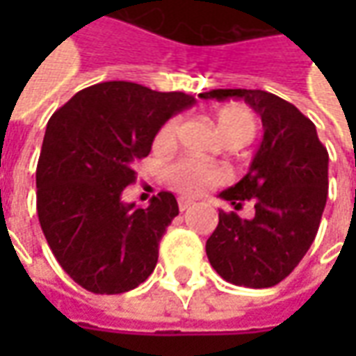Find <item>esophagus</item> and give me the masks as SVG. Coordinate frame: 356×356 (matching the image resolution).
I'll return each instance as SVG.
<instances>
[{"instance_id": "1", "label": "esophagus", "mask_w": 356, "mask_h": 356, "mask_svg": "<svg viewBox=\"0 0 356 356\" xmlns=\"http://www.w3.org/2000/svg\"><path fill=\"white\" fill-rule=\"evenodd\" d=\"M192 204H194V202H192V200H188V198L178 200V208H180V212H186V210H188V208H190Z\"/></svg>"}]
</instances>
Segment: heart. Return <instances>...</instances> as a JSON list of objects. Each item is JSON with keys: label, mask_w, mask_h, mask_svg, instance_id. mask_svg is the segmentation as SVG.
Masks as SVG:
<instances>
[{"label": "heart", "mask_w": 356, "mask_h": 356, "mask_svg": "<svg viewBox=\"0 0 356 356\" xmlns=\"http://www.w3.org/2000/svg\"><path fill=\"white\" fill-rule=\"evenodd\" d=\"M216 127L226 144H245L252 140L257 132V120L250 108L241 104H227L216 113ZM178 134V118L166 120L156 132L154 146L170 148ZM166 182L188 196H198L213 186L226 182L227 174L220 166L202 162L196 158H180L166 166L164 170Z\"/></svg>", "instance_id": "obj_1"}]
</instances>
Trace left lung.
Returning <instances> with one entry per match:
<instances>
[{
    "label": "left lung",
    "mask_w": 356,
    "mask_h": 356,
    "mask_svg": "<svg viewBox=\"0 0 356 356\" xmlns=\"http://www.w3.org/2000/svg\"><path fill=\"white\" fill-rule=\"evenodd\" d=\"M200 99H243L261 117L264 138L248 174L220 198L239 208L253 200L255 216L220 210L206 241L212 267L229 283L264 289L283 281L311 248L329 190V154L315 124L297 106L267 90L213 89Z\"/></svg>",
    "instance_id": "obj_1"
}]
</instances>
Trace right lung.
<instances>
[{"mask_svg": "<svg viewBox=\"0 0 356 356\" xmlns=\"http://www.w3.org/2000/svg\"><path fill=\"white\" fill-rule=\"evenodd\" d=\"M194 104L186 92L108 81L79 90L49 118L37 164V216L59 266L90 293H124L154 271L178 202L160 192L148 208H136L120 196L160 127Z\"/></svg>", "mask_w": 356, "mask_h": 356, "instance_id": "add662e5", "label": "right lung"}]
</instances>
